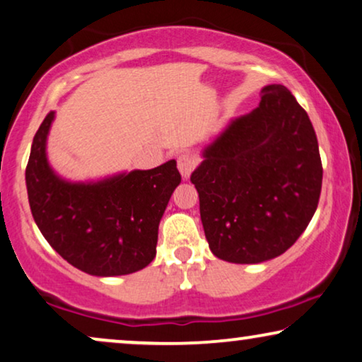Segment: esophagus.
<instances>
[{"mask_svg":"<svg viewBox=\"0 0 362 362\" xmlns=\"http://www.w3.org/2000/svg\"><path fill=\"white\" fill-rule=\"evenodd\" d=\"M197 166V158L189 155V153H182V155L177 156V170H180L181 176L187 180L191 176V173L194 171Z\"/></svg>","mask_w":362,"mask_h":362,"instance_id":"1","label":"esophagus"}]
</instances>
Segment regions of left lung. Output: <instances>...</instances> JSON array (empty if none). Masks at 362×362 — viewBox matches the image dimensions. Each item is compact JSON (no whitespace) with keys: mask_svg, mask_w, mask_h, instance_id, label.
Segmentation results:
<instances>
[{"mask_svg":"<svg viewBox=\"0 0 362 362\" xmlns=\"http://www.w3.org/2000/svg\"><path fill=\"white\" fill-rule=\"evenodd\" d=\"M191 175L209 249L232 264H260L288 250L318 207L323 166L308 113L284 86L202 151Z\"/></svg>","mask_w":362,"mask_h":362,"instance_id":"obj_1","label":"left lung"}]
</instances>
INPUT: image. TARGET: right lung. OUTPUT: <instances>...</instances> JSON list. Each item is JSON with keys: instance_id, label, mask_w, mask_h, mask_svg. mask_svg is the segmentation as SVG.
I'll use <instances>...</instances> for the list:
<instances>
[{"instance_id": "add662e5", "label": "right lung", "mask_w": 362, "mask_h": 362, "mask_svg": "<svg viewBox=\"0 0 362 362\" xmlns=\"http://www.w3.org/2000/svg\"><path fill=\"white\" fill-rule=\"evenodd\" d=\"M49 112L33 140L26 166L29 206L54 250L76 269L97 276L128 275L156 255L158 226L181 182L176 161L97 182L59 177L47 161Z\"/></svg>"}]
</instances>
